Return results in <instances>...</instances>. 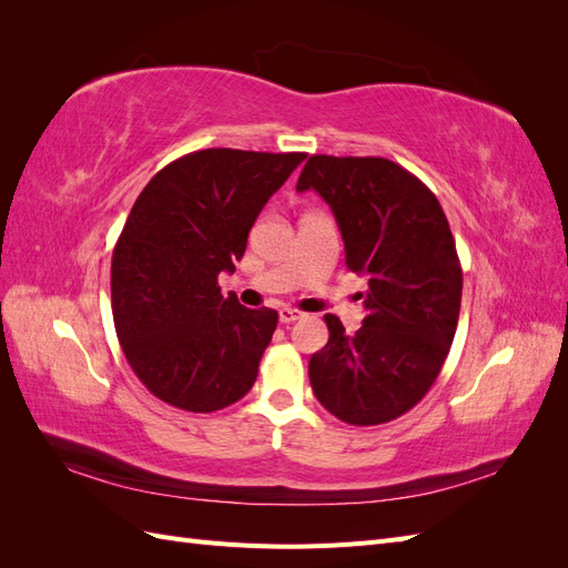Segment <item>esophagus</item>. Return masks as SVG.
<instances>
[{"label":"esophagus","instance_id":"1","mask_svg":"<svg viewBox=\"0 0 568 568\" xmlns=\"http://www.w3.org/2000/svg\"><path fill=\"white\" fill-rule=\"evenodd\" d=\"M301 317H303V313L296 311V307H282V311H280V322L282 324H291V322H296Z\"/></svg>","mask_w":568,"mask_h":568}]
</instances>
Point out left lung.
Instances as JSON below:
<instances>
[{"mask_svg":"<svg viewBox=\"0 0 568 568\" xmlns=\"http://www.w3.org/2000/svg\"><path fill=\"white\" fill-rule=\"evenodd\" d=\"M329 203L351 272L365 274V320L355 334L324 315L329 341L311 357V384L334 417L386 424L415 407L450 353L462 267L438 199L398 163L311 156L296 184Z\"/></svg>","mask_w":568,"mask_h":568,"instance_id":"obj_1","label":"left lung"}]
</instances>
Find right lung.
I'll return each mask as SVG.
<instances>
[{
	"label": "right lung",
	"instance_id": "add662e5",
	"mask_svg": "<svg viewBox=\"0 0 568 568\" xmlns=\"http://www.w3.org/2000/svg\"><path fill=\"white\" fill-rule=\"evenodd\" d=\"M305 153L203 149L136 196L111 263V307L132 372L163 403L215 412L251 390L277 311L222 296L270 196Z\"/></svg>",
	"mask_w": 568,
	"mask_h": 568
}]
</instances>
